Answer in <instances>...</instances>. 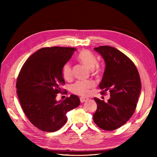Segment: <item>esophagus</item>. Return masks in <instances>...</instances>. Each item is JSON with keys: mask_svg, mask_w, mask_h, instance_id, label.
<instances>
[{"mask_svg": "<svg viewBox=\"0 0 157 157\" xmlns=\"http://www.w3.org/2000/svg\"><path fill=\"white\" fill-rule=\"evenodd\" d=\"M80 102H86L87 101H88V98H86V97H80Z\"/></svg>", "mask_w": 157, "mask_h": 157, "instance_id": "obj_1", "label": "esophagus"}]
</instances>
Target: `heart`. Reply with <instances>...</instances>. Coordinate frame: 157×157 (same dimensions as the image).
Masks as SVG:
<instances>
[{
  "mask_svg": "<svg viewBox=\"0 0 157 157\" xmlns=\"http://www.w3.org/2000/svg\"><path fill=\"white\" fill-rule=\"evenodd\" d=\"M78 59L82 63H83L86 67L89 69H93L98 64V59L96 56L92 54L89 51H82L78 55ZM102 73L101 69L97 67L96 69L93 72L94 75L96 76H100ZM62 75L63 78L65 79H69L71 78L72 75V69L70 63H67L63 65L62 68ZM94 86V83L92 80H83L78 81L73 84L71 87V91L73 94L80 95V96H87L90 94V89Z\"/></svg>",
  "mask_w": 157,
  "mask_h": 157,
  "instance_id": "obj_1",
  "label": "heart"
}]
</instances>
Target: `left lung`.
I'll use <instances>...</instances> for the list:
<instances>
[{
	"label": "left lung",
	"instance_id": "obj_1",
	"mask_svg": "<svg viewBox=\"0 0 157 157\" xmlns=\"http://www.w3.org/2000/svg\"><path fill=\"white\" fill-rule=\"evenodd\" d=\"M105 62V70L99 87L110 92L107 102L94 98L97 109L93 115L98 127L112 131L124 125L136 110L141 82L134 63L123 52L109 46L94 48Z\"/></svg>",
	"mask_w": 157,
	"mask_h": 157
}]
</instances>
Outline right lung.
<instances>
[{"label": "right lung", "instance_id": "add662e5", "mask_svg": "<svg viewBox=\"0 0 157 157\" xmlns=\"http://www.w3.org/2000/svg\"><path fill=\"white\" fill-rule=\"evenodd\" d=\"M75 51V48L59 46L40 48L20 70L16 84L20 104L29 121L42 131L61 129L67 120L66 113L80 104L74 94L63 101L56 100L65 84L62 68Z\"/></svg>", "mask_w": 157, "mask_h": 157}]
</instances>
